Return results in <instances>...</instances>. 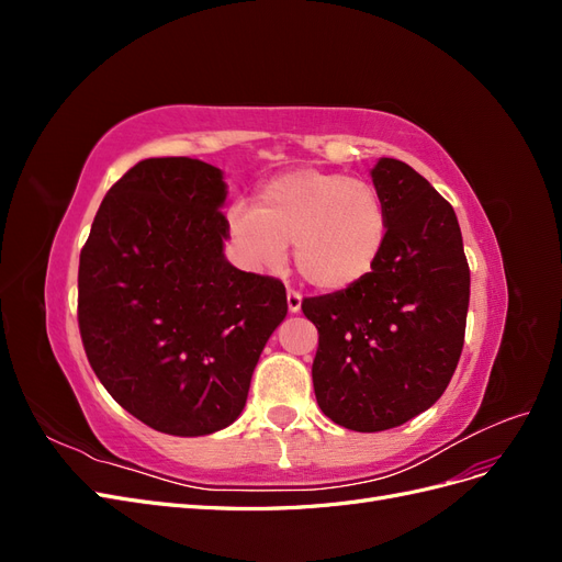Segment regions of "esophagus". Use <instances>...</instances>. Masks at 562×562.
Listing matches in <instances>:
<instances>
[{"instance_id": "obj_1", "label": "esophagus", "mask_w": 562, "mask_h": 562, "mask_svg": "<svg viewBox=\"0 0 562 562\" xmlns=\"http://www.w3.org/2000/svg\"><path fill=\"white\" fill-rule=\"evenodd\" d=\"M285 300H288V312H291V314H297V312H300V307H302V295H300L297 291H288Z\"/></svg>"}]
</instances>
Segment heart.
I'll return each mask as SVG.
<instances>
[{
  "label": "heart",
  "mask_w": 562,
  "mask_h": 562,
  "mask_svg": "<svg viewBox=\"0 0 562 562\" xmlns=\"http://www.w3.org/2000/svg\"><path fill=\"white\" fill-rule=\"evenodd\" d=\"M234 244L252 267H279L293 246L300 277L318 291L361 283L389 241V215L378 187L345 173L297 168L267 180L252 209L227 213Z\"/></svg>",
  "instance_id": "obj_1"
}]
</instances>
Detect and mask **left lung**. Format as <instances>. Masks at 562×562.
Returning a JSON list of instances; mask_svg holds the SVG:
<instances>
[{
    "label": "left lung",
    "instance_id": "8db88e82",
    "mask_svg": "<svg viewBox=\"0 0 562 562\" xmlns=\"http://www.w3.org/2000/svg\"><path fill=\"white\" fill-rule=\"evenodd\" d=\"M389 241L347 291L302 300L318 330L312 366L323 415L351 431L394 429L431 407L464 347L469 262L450 203L398 159H380Z\"/></svg>",
    "mask_w": 562,
    "mask_h": 562
}]
</instances>
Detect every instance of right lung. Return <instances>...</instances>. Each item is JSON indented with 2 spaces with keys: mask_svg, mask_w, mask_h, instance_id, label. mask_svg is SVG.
Wrapping results in <instances>:
<instances>
[{
  "mask_svg": "<svg viewBox=\"0 0 562 562\" xmlns=\"http://www.w3.org/2000/svg\"><path fill=\"white\" fill-rule=\"evenodd\" d=\"M220 168L138 161L95 213L79 255L77 321L108 394L147 427L206 436L241 415L285 318V285L225 260Z\"/></svg>",
  "mask_w": 562,
  "mask_h": 562,
  "instance_id": "1",
  "label": "right lung"
}]
</instances>
